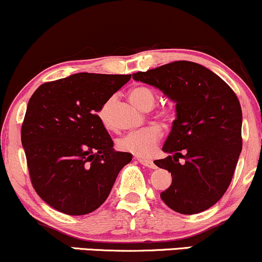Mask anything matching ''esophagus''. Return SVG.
Returning <instances> with one entry per match:
<instances>
[{"instance_id":"obj_1","label":"esophagus","mask_w":262,"mask_h":262,"mask_svg":"<svg viewBox=\"0 0 262 262\" xmlns=\"http://www.w3.org/2000/svg\"><path fill=\"white\" fill-rule=\"evenodd\" d=\"M138 161H139L141 165H144V166L149 167V169H155V167H156V165L154 164V161H151V160H148V159H143V158H139V159H138Z\"/></svg>"}]
</instances>
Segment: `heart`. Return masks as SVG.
Listing matches in <instances>:
<instances>
[{
	"mask_svg": "<svg viewBox=\"0 0 262 262\" xmlns=\"http://www.w3.org/2000/svg\"><path fill=\"white\" fill-rule=\"evenodd\" d=\"M130 101L138 107L143 110H148L154 104L155 102V92L148 86H138L134 87L129 93ZM161 116L166 117V111H161ZM97 117L100 122L106 128H110L112 124L111 121V101L104 102L97 112ZM162 135V130L159 125L150 124L146 127L132 130L123 135L121 139L118 140L119 149L123 151L130 152L140 158H148V156L154 154L156 145L160 140Z\"/></svg>",
	"mask_w": 262,
	"mask_h": 262,
	"instance_id": "obj_1",
	"label": "heart"
}]
</instances>
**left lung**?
I'll list each match as a JSON object with an SVG mask.
<instances>
[{"instance_id": "1", "label": "left lung", "mask_w": 262, "mask_h": 262, "mask_svg": "<svg viewBox=\"0 0 262 262\" xmlns=\"http://www.w3.org/2000/svg\"><path fill=\"white\" fill-rule=\"evenodd\" d=\"M133 79L158 87L176 102L177 118L162 146L170 155L154 161L172 176L161 200L181 214L210 208L229 187L243 148L236 95L218 75L185 60L139 71Z\"/></svg>"}]
</instances>
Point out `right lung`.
<instances>
[{
  "mask_svg": "<svg viewBox=\"0 0 262 262\" xmlns=\"http://www.w3.org/2000/svg\"><path fill=\"white\" fill-rule=\"evenodd\" d=\"M132 75L80 73L40 85L28 102L20 139L33 188L69 215L89 214L107 200L129 152L114 151L97 117Z\"/></svg>",
  "mask_w": 262,
  "mask_h": 262,
  "instance_id": "obj_1",
  "label": "right lung"
}]
</instances>
